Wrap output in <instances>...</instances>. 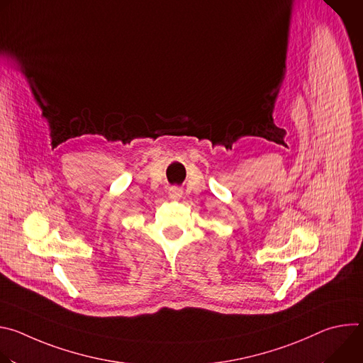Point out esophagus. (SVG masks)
<instances>
[{
    "label": "esophagus",
    "instance_id": "34e87169",
    "mask_svg": "<svg viewBox=\"0 0 363 363\" xmlns=\"http://www.w3.org/2000/svg\"><path fill=\"white\" fill-rule=\"evenodd\" d=\"M181 195H182V191H181L179 188L174 186V188L169 189V196H171L172 199H178V198H181Z\"/></svg>",
    "mask_w": 363,
    "mask_h": 363
}]
</instances>
